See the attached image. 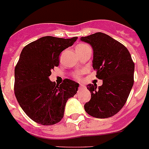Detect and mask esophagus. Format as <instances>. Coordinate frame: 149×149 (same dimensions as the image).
I'll use <instances>...</instances> for the list:
<instances>
[{
    "label": "esophagus",
    "mask_w": 149,
    "mask_h": 149,
    "mask_svg": "<svg viewBox=\"0 0 149 149\" xmlns=\"http://www.w3.org/2000/svg\"><path fill=\"white\" fill-rule=\"evenodd\" d=\"M85 88H86V86L83 85V84H80V86H79V88H80V89H84Z\"/></svg>",
    "instance_id": "esophagus-1"
}]
</instances>
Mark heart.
<instances>
[{
	"label": "heart",
	"mask_w": 149,
	"mask_h": 149,
	"mask_svg": "<svg viewBox=\"0 0 149 149\" xmlns=\"http://www.w3.org/2000/svg\"><path fill=\"white\" fill-rule=\"evenodd\" d=\"M87 46V45H86V44H80V45H78V46H77V47H84V46ZM82 73H83V72H82V71H80V72H74V73L73 74V77H74V78H76V79H80V77H81Z\"/></svg>",
	"instance_id": "1"
}]
</instances>
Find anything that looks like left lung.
I'll list each match as a JSON object with an SVG mask.
<instances>
[{
	"label": "left lung",
	"mask_w": 149,
	"mask_h": 149,
	"mask_svg": "<svg viewBox=\"0 0 149 149\" xmlns=\"http://www.w3.org/2000/svg\"><path fill=\"white\" fill-rule=\"evenodd\" d=\"M93 49L92 66L103 85L88 84L91 99L85 111L96 118H108L123 107L134 84V63L129 50L114 38L102 32L80 38Z\"/></svg>",
	"instance_id": "left-lung-1"
}]
</instances>
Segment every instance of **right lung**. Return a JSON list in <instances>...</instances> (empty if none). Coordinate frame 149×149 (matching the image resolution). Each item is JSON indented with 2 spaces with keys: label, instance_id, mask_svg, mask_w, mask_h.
<instances>
[{
  "label": "right lung",
  "instance_id": "add662e5",
  "mask_svg": "<svg viewBox=\"0 0 149 149\" xmlns=\"http://www.w3.org/2000/svg\"><path fill=\"white\" fill-rule=\"evenodd\" d=\"M77 39L43 37L26 45L20 53L15 68V95L24 112L37 123H59L67 100L77 93L76 82L65 79L59 86L49 78L59 65L60 54Z\"/></svg>",
  "mask_w": 149,
  "mask_h": 149
}]
</instances>
